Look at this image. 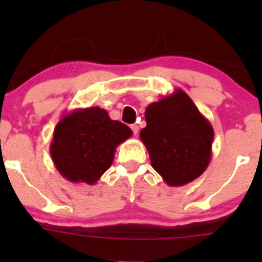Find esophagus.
I'll return each mask as SVG.
<instances>
[{
	"instance_id": "34e87169",
	"label": "esophagus",
	"mask_w": 262,
	"mask_h": 262,
	"mask_svg": "<svg viewBox=\"0 0 262 262\" xmlns=\"http://www.w3.org/2000/svg\"><path fill=\"white\" fill-rule=\"evenodd\" d=\"M130 128H132V130H133L134 136H137V134H138V132H139V126L137 125V124H133V125H132Z\"/></svg>"
}]
</instances>
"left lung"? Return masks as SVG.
Here are the masks:
<instances>
[{"label":"left lung","instance_id":"1","mask_svg":"<svg viewBox=\"0 0 262 262\" xmlns=\"http://www.w3.org/2000/svg\"><path fill=\"white\" fill-rule=\"evenodd\" d=\"M141 141L150 165L168 186H182L199 178L212 160L214 130L181 89L147 106Z\"/></svg>","mask_w":262,"mask_h":262}]
</instances>
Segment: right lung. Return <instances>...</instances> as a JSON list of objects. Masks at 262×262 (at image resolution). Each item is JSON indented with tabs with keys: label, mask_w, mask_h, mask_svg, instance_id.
<instances>
[{
	"label": "right lung",
	"mask_w": 262,
	"mask_h": 262,
	"mask_svg": "<svg viewBox=\"0 0 262 262\" xmlns=\"http://www.w3.org/2000/svg\"><path fill=\"white\" fill-rule=\"evenodd\" d=\"M133 134L99 106L75 109L62 116L53 132L50 156L66 180L94 185L114 161L116 147Z\"/></svg>",
	"instance_id": "add662e5"
}]
</instances>
